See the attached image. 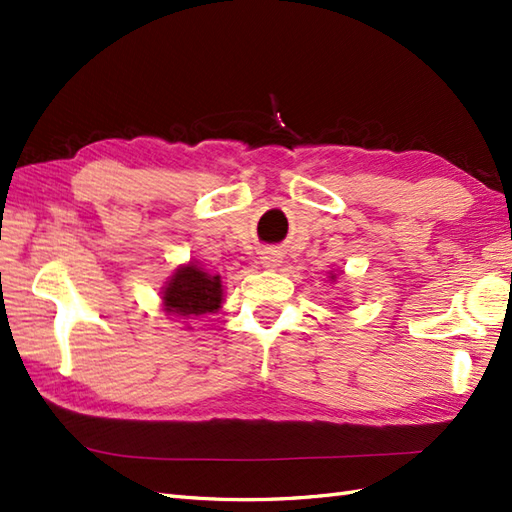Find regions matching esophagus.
<instances>
[{
	"instance_id": "obj_1",
	"label": "esophagus",
	"mask_w": 512,
	"mask_h": 512,
	"mask_svg": "<svg viewBox=\"0 0 512 512\" xmlns=\"http://www.w3.org/2000/svg\"><path fill=\"white\" fill-rule=\"evenodd\" d=\"M279 262H281V257H279L277 250H264V253H262V264L264 266L275 268Z\"/></svg>"
}]
</instances>
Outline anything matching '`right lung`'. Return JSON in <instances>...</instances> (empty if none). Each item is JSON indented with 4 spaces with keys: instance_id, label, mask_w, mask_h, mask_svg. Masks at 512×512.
<instances>
[{
    "instance_id": "obj_1",
    "label": "right lung",
    "mask_w": 512,
    "mask_h": 512,
    "mask_svg": "<svg viewBox=\"0 0 512 512\" xmlns=\"http://www.w3.org/2000/svg\"><path fill=\"white\" fill-rule=\"evenodd\" d=\"M165 310L178 317H198L220 308L222 284L220 277H211L198 266H182L165 288Z\"/></svg>"
}]
</instances>
